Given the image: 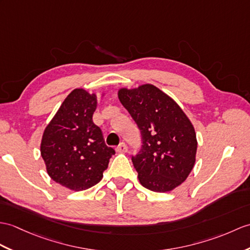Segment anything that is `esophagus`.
<instances>
[{
    "mask_svg": "<svg viewBox=\"0 0 250 250\" xmlns=\"http://www.w3.org/2000/svg\"><path fill=\"white\" fill-rule=\"evenodd\" d=\"M116 151L119 152V153H125L127 151V147L125 143H121L119 146L116 148Z\"/></svg>",
    "mask_w": 250,
    "mask_h": 250,
    "instance_id": "1",
    "label": "esophagus"
}]
</instances>
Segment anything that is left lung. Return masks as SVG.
<instances>
[{"mask_svg":"<svg viewBox=\"0 0 250 250\" xmlns=\"http://www.w3.org/2000/svg\"><path fill=\"white\" fill-rule=\"evenodd\" d=\"M118 98L142 133V149L132 158L139 182L156 193L175 189L196 162L193 124L172 98L152 84L124 87Z\"/></svg>","mask_w":250,"mask_h":250,"instance_id":"1","label":"left lung"}]
</instances>
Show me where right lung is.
Returning <instances> with one entry per match:
<instances>
[{"label": "right lung", "instance_id": "add662e5", "mask_svg": "<svg viewBox=\"0 0 250 250\" xmlns=\"http://www.w3.org/2000/svg\"><path fill=\"white\" fill-rule=\"evenodd\" d=\"M96 108V94L75 88L43 131L40 153L46 172L71 190H85L100 182L115 154L104 143L100 127L92 123Z\"/></svg>", "mask_w": 250, "mask_h": 250}]
</instances>
